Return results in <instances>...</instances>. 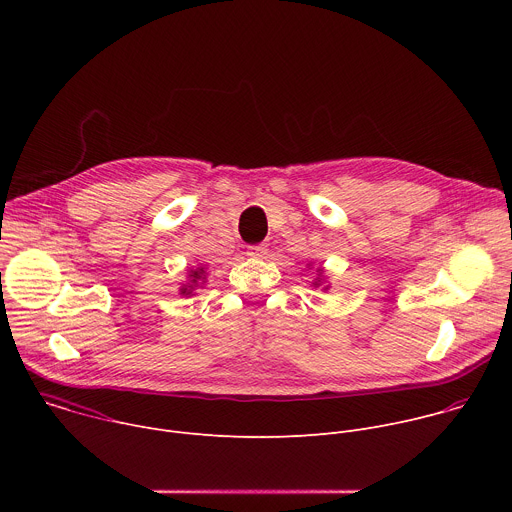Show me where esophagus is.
Instances as JSON below:
<instances>
[{
  "label": "esophagus",
  "mask_w": 512,
  "mask_h": 512,
  "mask_svg": "<svg viewBox=\"0 0 512 512\" xmlns=\"http://www.w3.org/2000/svg\"><path fill=\"white\" fill-rule=\"evenodd\" d=\"M267 245H251L249 249H247V255L249 257H255V259H263L265 255H267Z\"/></svg>",
  "instance_id": "esophagus-1"
}]
</instances>
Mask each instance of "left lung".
Here are the masks:
<instances>
[{
	"mask_svg": "<svg viewBox=\"0 0 512 512\" xmlns=\"http://www.w3.org/2000/svg\"><path fill=\"white\" fill-rule=\"evenodd\" d=\"M324 283V271H322V267L318 269V277H316V281H314V287H320ZM324 289H328V285L324 287Z\"/></svg>",
	"mask_w": 512,
	"mask_h": 512,
	"instance_id": "8db88e82",
	"label": "left lung"
}]
</instances>
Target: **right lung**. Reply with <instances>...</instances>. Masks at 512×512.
I'll list each match as a JSON object with an SVG mask.
<instances>
[{"label": "right lung", "instance_id": "add662e5", "mask_svg": "<svg viewBox=\"0 0 512 512\" xmlns=\"http://www.w3.org/2000/svg\"><path fill=\"white\" fill-rule=\"evenodd\" d=\"M188 283H184L182 287H180V294L182 296H194L192 291L200 285V283H204V279H206V271H204V267H196V269H192L190 273H188Z\"/></svg>", "mask_w": 512, "mask_h": 512}]
</instances>
